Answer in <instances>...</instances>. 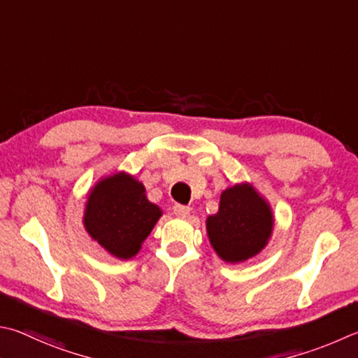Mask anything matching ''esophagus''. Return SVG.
<instances>
[{
	"label": "esophagus",
	"mask_w": 358,
	"mask_h": 358,
	"mask_svg": "<svg viewBox=\"0 0 358 358\" xmlns=\"http://www.w3.org/2000/svg\"><path fill=\"white\" fill-rule=\"evenodd\" d=\"M173 213H175V216H178V217H187L189 216V213H191V208L189 206H186V205H175L173 206Z\"/></svg>",
	"instance_id": "1"
}]
</instances>
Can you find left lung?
I'll list each match as a JSON object with an SVG mask.
<instances>
[{
  "label": "left lung",
  "mask_w": 358,
  "mask_h": 358,
  "mask_svg": "<svg viewBox=\"0 0 358 358\" xmlns=\"http://www.w3.org/2000/svg\"><path fill=\"white\" fill-rule=\"evenodd\" d=\"M274 229L268 201L249 183H239L220 194L219 211L206 219L213 249L227 263H243L258 255Z\"/></svg>",
  "instance_id": "left-lung-1"
}]
</instances>
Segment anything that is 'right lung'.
Masks as SVG:
<instances>
[{"instance_id": "add662e5", "label": "right lung", "mask_w": 358, "mask_h": 358, "mask_svg": "<svg viewBox=\"0 0 358 358\" xmlns=\"http://www.w3.org/2000/svg\"><path fill=\"white\" fill-rule=\"evenodd\" d=\"M161 216V208L148 201L144 185L119 172L101 178L90 189L83 224L106 252L129 259L141 250Z\"/></svg>"}]
</instances>
